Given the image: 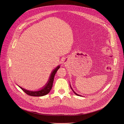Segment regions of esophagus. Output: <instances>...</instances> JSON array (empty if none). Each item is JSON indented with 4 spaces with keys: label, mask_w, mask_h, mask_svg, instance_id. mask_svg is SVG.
<instances>
[{
    "label": "esophagus",
    "mask_w": 124,
    "mask_h": 124,
    "mask_svg": "<svg viewBox=\"0 0 124 124\" xmlns=\"http://www.w3.org/2000/svg\"><path fill=\"white\" fill-rule=\"evenodd\" d=\"M63 63H64V64H66V63H67V61H66V60H65V59L64 60H63Z\"/></svg>",
    "instance_id": "esophagus-1"
}]
</instances>
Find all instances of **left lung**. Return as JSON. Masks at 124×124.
<instances>
[{
  "mask_svg": "<svg viewBox=\"0 0 124 124\" xmlns=\"http://www.w3.org/2000/svg\"><path fill=\"white\" fill-rule=\"evenodd\" d=\"M70 87H71V89H72V90H73V92H74V93H75V94H76V95H78V96H81V95H79V94H77V93H75V92H74V90H73V89H72V87H71V85H70Z\"/></svg>",
  "mask_w": 124,
  "mask_h": 124,
  "instance_id": "1",
  "label": "left lung"
}]
</instances>
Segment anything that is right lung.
<instances>
[{"label": "right lung", "instance_id": "1", "mask_svg": "<svg viewBox=\"0 0 124 124\" xmlns=\"http://www.w3.org/2000/svg\"><path fill=\"white\" fill-rule=\"evenodd\" d=\"M60 67V65H58V66H57V67H56L53 71H52L48 82L46 83L45 85L42 88H41V89H40V90H37V91H31L30 90H27L26 89L23 88V87L19 86V85L18 86L20 87L25 93H27V94L31 96H42L46 95L48 93H49L50 92L51 89H52V86H53V83L55 75L57 72V70L59 69Z\"/></svg>", "mask_w": 124, "mask_h": 124}]
</instances>
